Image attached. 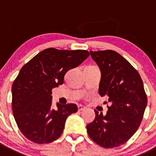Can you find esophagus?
Masks as SVG:
<instances>
[{"instance_id": "1", "label": "esophagus", "mask_w": 156, "mask_h": 156, "mask_svg": "<svg viewBox=\"0 0 156 156\" xmlns=\"http://www.w3.org/2000/svg\"><path fill=\"white\" fill-rule=\"evenodd\" d=\"M85 108H85L84 105H78V111H83V110H85Z\"/></svg>"}]
</instances>
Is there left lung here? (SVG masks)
Instances as JSON below:
<instances>
[{
    "label": "left lung",
    "instance_id": "left-lung-1",
    "mask_svg": "<svg viewBox=\"0 0 156 156\" xmlns=\"http://www.w3.org/2000/svg\"><path fill=\"white\" fill-rule=\"evenodd\" d=\"M90 55L101 71L98 92L107 95L111 106L106 115L94 110L95 119L86 126L89 137L104 148L126 143L138 130L147 105L143 82L134 67L115 51Z\"/></svg>",
    "mask_w": 156,
    "mask_h": 156
}]
</instances>
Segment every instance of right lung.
<instances>
[{"label":"right lung","mask_w":156,"mask_h":156,"mask_svg":"<svg viewBox=\"0 0 156 156\" xmlns=\"http://www.w3.org/2000/svg\"><path fill=\"white\" fill-rule=\"evenodd\" d=\"M89 56L85 50L44 49L21 68L12 85V110L19 129L29 140L50 143L60 137L65 121L78 111L75 104L51 108V90L64 83L65 74Z\"/></svg>","instance_id":"1"}]
</instances>
